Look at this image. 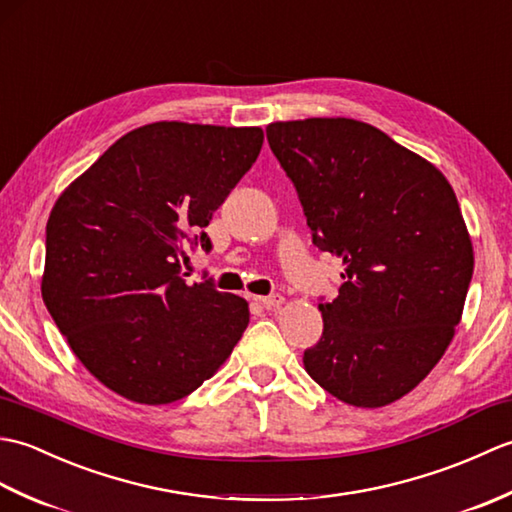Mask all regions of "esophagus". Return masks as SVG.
<instances>
[{
	"mask_svg": "<svg viewBox=\"0 0 512 512\" xmlns=\"http://www.w3.org/2000/svg\"><path fill=\"white\" fill-rule=\"evenodd\" d=\"M257 301L262 303L266 310H275V308L281 306V303H284V297H281V295H268V297H257Z\"/></svg>",
	"mask_w": 512,
	"mask_h": 512,
	"instance_id": "obj_1",
	"label": "esophagus"
}]
</instances>
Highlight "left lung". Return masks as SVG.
<instances>
[{"instance_id": "1", "label": "left lung", "mask_w": 512, "mask_h": 512, "mask_svg": "<svg viewBox=\"0 0 512 512\" xmlns=\"http://www.w3.org/2000/svg\"><path fill=\"white\" fill-rule=\"evenodd\" d=\"M266 136L314 246L345 266L306 372L347 405L385 407L438 365L462 319L473 246L458 198L429 160L354 118L270 123Z\"/></svg>"}]
</instances>
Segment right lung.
I'll use <instances>...</instances> for the list:
<instances>
[{"label":"right lung","mask_w":512,"mask_h":512,"mask_svg":"<svg viewBox=\"0 0 512 512\" xmlns=\"http://www.w3.org/2000/svg\"><path fill=\"white\" fill-rule=\"evenodd\" d=\"M262 127L160 121L118 138L54 202L41 297L85 369L118 396L169 405L231 356L250 312L187 284L213 211L253 167Z\"/></svg>","instance_id":"obj_1"}]
</instances>
